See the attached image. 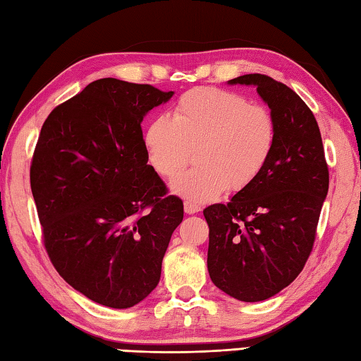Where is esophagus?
<instances>
[{
  "label": "esophagus",
  "mask_w": 361,
  "mask_h": 361,
  "mask_svg": "<svg viewBox=\"0 0 361 361\" xmlns=\"http://www.w3.org/2000/svg\"><path fill=\"white\" fill-rule=\"evenodd\" d=\"M184 209H185V212H187V214H197V212H200V211H201V207H200V204L195 203V201H192V200H185V203H184Z\"/></svg>",
  "instance_id": "34e87169"
}]
</instances>
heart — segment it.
I'll list each match as a JSON object with an SVG mask.
<instances>
[{"instance_id": "b5f03b06", "label": "heart", "mask_w": 361, "mask_h": 361, "mask_svg": "<svg viewBox=\"0 0 361 361\" xmlns=\"http://www.w3.org/2000/svg\"><path fill=\"white\" fill-rule=\"evenodd\" d=\"M277 141V120L269 107L236 92L214 87L188 90L176 101L173 117L150 120L144 131L147 161L171 179L190 161L197 166L174 182L192 201H209L230 188L239 192L260 177Z\"/></svg>"}]
</instances>
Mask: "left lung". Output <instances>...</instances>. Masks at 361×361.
<instances>
[{"instance_id": "1", "label": "left lung", "mask_w": 361, "mask_h": 361, "mask_svg": "<svg viewBox=\"0 0 361 361\" xmlns=\"http://www.w3.org/2000/svg\"><path fill=\"white\" fill-rule=\"evenodd\" d=\"M230 84L255 85L277 120L276 147L260 177L226 204L203 211L212 282L254 302L279 293L305 268L330 174L317 120L292 88L264 74H244Z\"/></svg>"}]
</instances>
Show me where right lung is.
<instances>
[{
	"label": "right lung",
	"mask_w": 361,
	"mask_h": 361,
	"mask_svg": "<svg viewBox=\"0 0 361 361\" xmlns=\"http://www.w3.org/2000/svg\"><path fill=\"white\" fill-rule=\"evenodd\" d=\"M173 92L98 79L49 114L30 184L54 268L94 302L126 309L157 287L184 203L145 155L141 122Z\"/></svg>",
	"instance_id": "1"
}]
</instances>
